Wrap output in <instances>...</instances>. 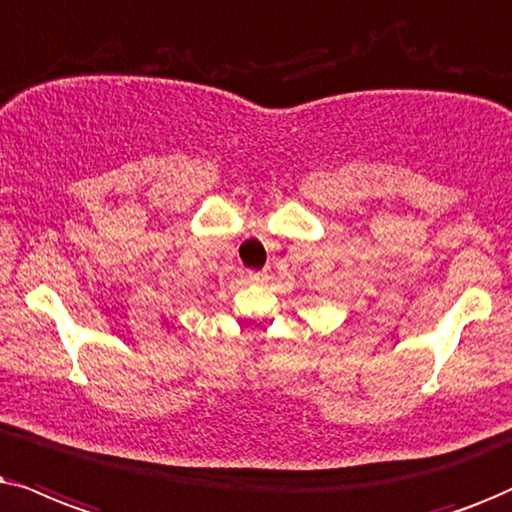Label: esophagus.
I'll list each match as a JSON object with an SVG mask.
<instances>
[{"mask_svg":"<svg viewBox=\"0 0 512 512\" xmlns=\"http://www.w3.org/2000/svg\"><path fill=\"white\" fill-rule=\"evenodd\" d=\"M249 280L251 282H266L268 273L266 270H249Z\"/></svg>","mask_w":512,"mask_h":512,"instance_id":"1","label":"esophagus"}]
</instances>
